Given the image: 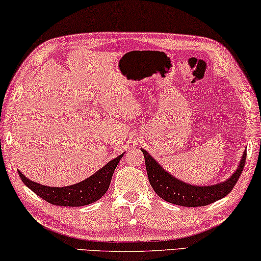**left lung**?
Wrapping results in <instances>:
<instances>
[{
	"label": "left lung",
	"instance_id": "left-lung-1",
	"mask_svg": "<svg viewBox=\"0 0 261 261\" xmlns=\"http://www.w3.org/2000/svg\"><path fill=\"white\" fill-rule=\"evenodd\" d=\"M142 152L144 154L149 182L154 193L168 203L187 207L205 206L227 196L239 181L246 161L245 150L239 167L229 179L218 185L199 187L177 180L176 177L164 170L145 150H142Z\"/></svg>",
	"mask_w": 261,
	"mask_h": 261
}]
</instances>
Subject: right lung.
<instances>
[{"label":"right lung","mask_w":261,"mask_h":261,"mask_svg":"<svg viewBox=\"0 0 261 261\" xmlns=\"http://www.w3.org/2000/svg\"><path fill=\"white\" fill-rule=\"evenodd\" d=\"M122 154L112 159L107 165L103 166L100 170L89 176L88 179L79 182L76 185L67 187H47L36 184L31 181L18 171L21 181L24 185L35 193L45 202L50 204L58 205V206H84L98 200L102 196L107 193L111 182L114 170L120 162Z\"/></svg>","instance_id":"add662e5"}]
</instances>
